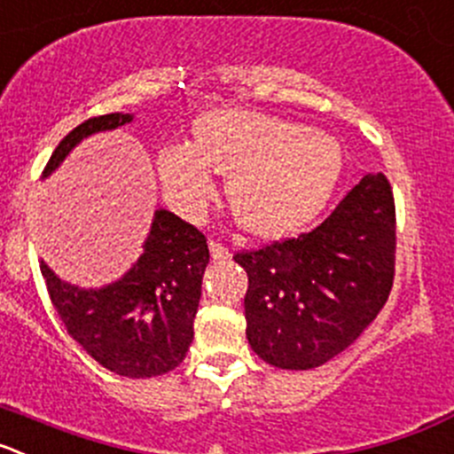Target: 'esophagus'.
Here are the masks:
<instances>
[{"instance_id":"esophagus-1","label":"esophagus","mask_w":454,"mask_h":454,"mask_svg":"<svg viewBox=\"0 0 454 454\" xmlns=\"http://www.w3.org/2000/svg\"><path fill=\"white\" fill-rule=\"evenodd\" d=\"M210 255H213V260H226L231 253H228V248L223 247V244H219V241L210 239Z\"/></svg>"}]
</instances>
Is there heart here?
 I'll use <instances>...</instances> for the list:
<instances>
[{
	"label": "heart",
	"mask_w": 454,
	"mask_h": 454,
	"mask_svg": "<svg viewBox=\"0 0 454 454\" xmlns=\"http://www.w3.org/2000/svg\"><path fill=\"white\" fill-rule=\"evenodd\" d=\"M210 169L226 175L228 203L244 231L282 237L327 201L340 175V150L320 131L223 109L199 118L194 145L160 150L163 194L176 213L188 219L206 213L217 194Z\"/></svg>",
	"instance_id": "heart-1"
}]
</instances>
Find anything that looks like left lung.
<instances>
[{
  "mask_svg": "<svg viewBox=\"0 0 454 454\" xmlns=\"http://www.w3.org/2000/svg\"><path fill=\"white\" fill-rule=\"evenodd\" d=\"M247 269V338L279 370H311L345 351L394 285L396 207L385 175H367L313 231L237 251Z\"/></svg>",
  "mask_w": 454,
  "mask_h": 454,
  "instance_id": "left-lung-1",
  "label": "left lung"
}]
</instances>
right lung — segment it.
<instances>
[{
    "label": "right lung",
    "mask_w": 454,
    "mask_h": 454,
    "mask_svg": "<svg viewBox=\"0 0 454 454\" xmlns=\"http://www.w3.org/2000/svg\"><path fill=\"white\" fill-rule=\"evenodd\" d=\"M129 121V114H105L80 122L55 147L42 175L49 176L89 134ZM207 262L203 232L175 213L156 210L143 255L114 285L78 289L44 262L40 270L67 333L93 361L121 376L152 379L179 367L188 354Z\"/></svg>",
    "instance_id": "obj_1"
}]
</instances>
